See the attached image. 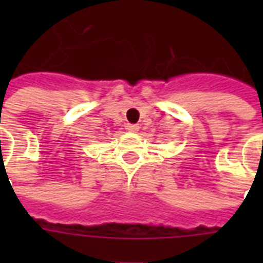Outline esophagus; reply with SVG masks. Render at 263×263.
<instances>
[{
	"label": "esophagus",
	"instance_id": "34e87169",
	"mask_svg": "<svg viewBox=\"0 0 263 263\" xmlns=\"http://www.w3.org/2000/svg\"><path fill=\"white\" fill-rule=\"evenodd\" d=\"M125 129H128L129 132H136L139 129V125L138 124H125Z\"/></svg>",
	"mask_w": 263,
	"mask_h": 263
}]
</instances>
